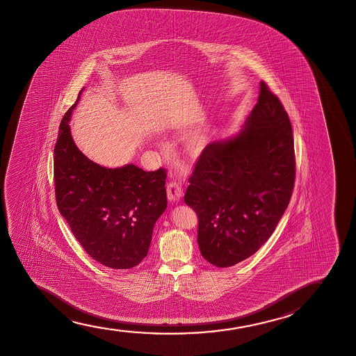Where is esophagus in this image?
<instances>
[{"instance_id": "obj_1", "label": "esophagus", "mask_w": 356, "mask_h": 356, "mask_svg": "<svg viewBox=\"0 0 356 356\" xmlns=\"http://www.w3.org/2000/svg\"><path fill=\"white\" fill-rule=\"evenodd\" d=\"M166 193H168V200H169V202L175 203V202H179V200L182 198L184 190H182V187H181L179 182L171 181V182L168 184V187H166Z\"/></svg>"}]
</instances>
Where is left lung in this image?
<instances>
[{
    "instance_id": "1",
    "label": "left lung",
    "mask_w": 356,
    "mask_h": 356,
    "mask_svg": "<svg viewBox=\"0 0 356 356\" xmlns=\"http://www.w3.org/2000/svg\"><path fill=\"white\" fill-rule=\"evenodd\" d=\"M294 177L292 125L261 81L242 129L205 147L188 179L185 203L198 215L202 257L229 268L253 255L287 209Z\"/></svg>"
}]
</instances>
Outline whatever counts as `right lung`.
I'll list each match as a JSON object with an SVG mask.
<instances>
[{
    "label": "right lung",
    "instance_id": "right-lung-1",
    "mask_svg": "<svg viewBox=\"0 0 356 356\" xmlns=\"http://www.w3.org/2000/svg\"><path fill=\"white\" fill-rule=\"evenodd\" d=\"M83 91L59 125L56 202L91 258L107 268H131L146 258L156 221L165 211V170L147 172L134 164L109 169L90 161L69 127Z\"/></svg>",
    "mask_w": 356,
    "mask_h": 356
}]
</instances>
